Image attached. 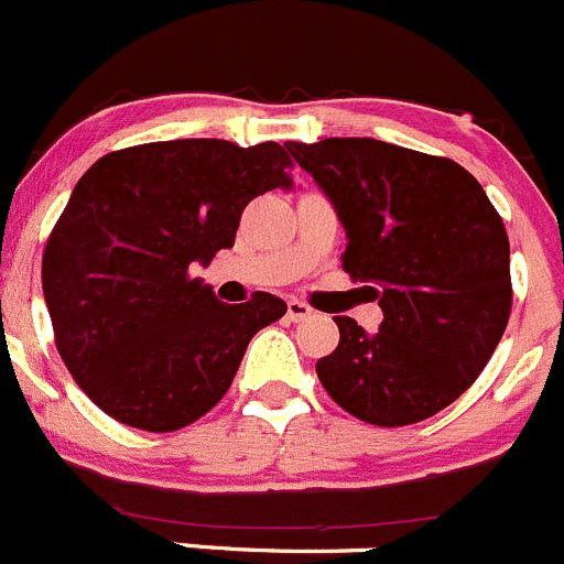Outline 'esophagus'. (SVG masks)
Listing matches in <instances>:
<instances>
[{
	"instance_id": "esophagus-1",
	"label": "esophagus",
	"mask_w": 564,
	"mask_h": 564,
	"mask_svg": "<svg viewBox=\"0 0 564 564\" xmlns=\"http://www.w3.org/2000/svg\"><path fill=\"white\" fill-rule=\"evenodd\" d=\"M310 315H313V307H310V304L299 302V299H291V302H288V318H291L293 324L310 318Z\"/></svg>"
}]
</instances>
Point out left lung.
Instances as JSON below:
<instances>
[{"label": "left lung", "instance_id": "8db88e82", "mask_svg": "<svg viewBox=\"0 0 564 564\" xmlns=\"http://www.w3.org/2000/svg\"><path fill=\"white\" fill-rule=\"evenodd\" d=\"M285 149L346 227L343 271L368 282L384 313L373 335L337 315L340 343L315 362L321 384L373 426L437 415L479 379L512 313L501 216L448 158L373 138Z\"/></svg>", "mask_w": 564, "mask_h": 564}]
</instances>
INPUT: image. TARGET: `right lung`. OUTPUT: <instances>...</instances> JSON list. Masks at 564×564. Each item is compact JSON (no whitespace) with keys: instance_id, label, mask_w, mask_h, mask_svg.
Segmentation results:
<instances>
[{"instance_id":"obj_1","label":"right lung","mask_w":564,"mask_h":564,"mask_svg":"<svg viewBox=\"0 0 564 564\" xmlns=\"http://www.w3.org/2000/svg\"><path fill=\"white\" fill-rule=\"evenodd\" d=\"M291 165L273 141L185 138L118 149L85 171L41 279L57 351L101 412L176 432L224 399L251 337L288 304L262 291L221 304L191 265L232 249L246 205L291 187Z\"/></svg>"}]
</instances>
